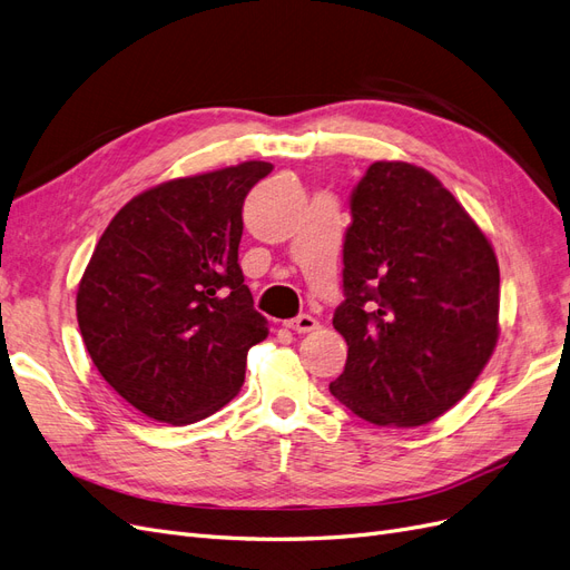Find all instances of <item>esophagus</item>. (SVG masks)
Wrapping results in <instances>:
<instances>
[{"instance_id":"1","label":"esophagus","mask_w":570,"mask_h":570,"mask_svg":"<svg viewBox=\"0 0 570 570\" xmlns=\"http://www.w3.org/2000/svg\"><path fill=\"white\" fill-rule=\"evenodd\" d=\"M289 331H295V333H299V335H304V333H314L316 327H318V321L314 318V316H308V314H302V316H297V318H292V321H287L285 323Z\"/></svg>"}]
</instances>
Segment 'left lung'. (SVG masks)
Returning <instances> with one entry per match:
<instances>
[{"label":"left lung","mask_w":570,"mask_h":570,"mask_svg":"<svg viewBox=\"0 0 570 570\" xmlns=\"http://www.w3.org/2000/svg\"><path fill=\"white\" fill-rule=\"evenodd\" d=\"M342 254L333 325L350 350L331 394L373 425L440 419L499 340L490 239L430 170L375 161L352 195Z\"/></svg>","instance_id":"obj_1"}]
</instances>
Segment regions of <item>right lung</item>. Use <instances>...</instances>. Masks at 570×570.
I'll use <instances>...</instances> for the list:
<instances>
[{"mask_svg":"<svg viewBox=\"0 0 570 570\" xmlns=\"http://www.w3.org/2000/svg\"><path fill=\"white\" fill-rule=\"evenodd\" d=\"M273 170L243 161L132 197L85 268L76 314L101 377L145 416L187 425L226 406L266 340L237 264L243 204Z\"/></svg>","mask_w":570,"mask_h":570,"instance_id":"1","label":"right lung"}]
</instances>
